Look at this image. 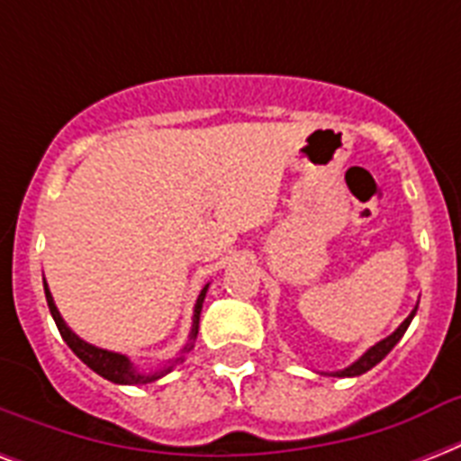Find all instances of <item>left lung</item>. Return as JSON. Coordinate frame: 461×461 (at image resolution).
Here are the masks:
<instances>
[{
	"label": "left lung",
	"instance_id": "1",
	"mask_svg": "<svg viewBox=\"0 0 461 461\" xmlns=\"http://www.w3.org/2000/svg\"><path fill=\"white\" fill-rule=\"evenodd\" d=\"M414 315H416V308H414V311H411V313L407 315V321L402 322L400 328L394 330L393 335L385 337V339H380L378 344H373L371 349L366 351L364 357L357 358V361H354V364L347 366V368H342V371H335V373H332V375H337V378H354V375H361V373L371 371L373 366L380 364V361H383V358H385L387 354H390V351H393L394 344L400 342L402 335H404V332H407L409 322H411V318H414Z\"/></svg>",
	"mask_w": 461,
	"mask_h": 461
}]
</instances>
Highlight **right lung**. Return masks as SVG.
Segmentation results:
<instances>
[{
    "label": "right lung",
    "mask_w": 461,
    "mask_h": 461,
    "mask_svg": "<svg viewBox=\"0 0 461 461\" xmlns=\"http://www.w3.org/2000/svg\"><path fill=\"white\" fill-rule=\"evenodd\" d=\"M42 285H45V296H47V306H50V313H52L57 328H59L61 339L68 344V349L74 351L76 357L81 358L83 364L88 366V368H93L97 375H103L104 380L117 383V385H146V383H153V380H159L162 375H167V373L172 371L174 366L184 361V354L194 349V339L195 335H198V321H201L203 299H205V292H208V285H205L201 294H198V302H195V308H194V325H191V335H188L186 347L181 349V357L172 358V361H169L165 368H159V371L146 373V371H139V368H136V366L129 361V357H124V354L100 349V347H95V344H88L86 339H81V337L76 335L74 330L68 328L67 322H64V318H61V313L57 311V306H54V299L52 294H50V287H47L45 277H42Z\"/></svg>",
    "instance_id": "1"
}]
</instances>
